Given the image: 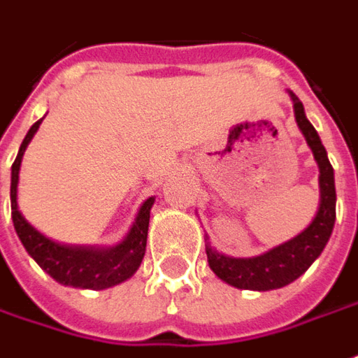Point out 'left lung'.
<instances>
[{"label":"left lung","instance_id":"1","mask_svg":"<svg viewBox=\"0 0 358 358\" xmlns=\"http://www.w3.org/2000/svg\"><path fill=\"white\" fill-rule=\"evenodd\" d=\"M291 99L294 104L296 124L301 127L302 136L306 137V143L318 162L320 194H322L320 209L306 231L257 257H229L219 254L211 246H207L205 250H207L209 267L213 269L219 279L236 289L271 291V289H279V287L292 283L314 264V259L322 254V250L326 248L327 240L334 231V222H336L334 166L329 164L318 131L306 120L304 106L299 101V96L291 92Z\"/></svg>","mask_w":358,"mask_h":358}]
</instances>
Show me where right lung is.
Segmentation results:
<instances>
[{
	"label": "right lung",
	"mask_w": 358,
	"mask_h": 358,
	"mask_svg": "<svg viewBox=\"0 0 358 358\" xmlns=\"http://www.w3.org/2000/svg\"><path fill=\"white\" fill-rule=\"evenodd\" d=\"M42 124L38 120L32 124L29 134L24 136L19 149V155L11 166V217H13L15 231L21 238L22 246L31 254L32 259L38 264L46 273L56 279L57 283L79 287V289H108L114 285L122 283L136 273L137 267L141 266L147 246V231H149V211L155 203V197H149L139 213L131 231L127 232L122 244L114 248H77V246H62L42 236L34 227L24 221V217L17 207V182H19V169H21L22 155L27 145L36 134Z\"/></svg>",
	"instance_id": "1"
}]
</instances>
